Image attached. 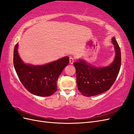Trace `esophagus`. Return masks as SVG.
<instances>
[{
    "label": "esophagus",
    "instance_id": "obj_1",
    "mask_svg": "<svg viewBox=\"0 0 134 134\" xmlns=\"http://www.w3.org/2000/svg\"><path fill=\"white\" fill-rule=\"evenodd\" d=\"M74 62V58L73 57H70V64H73Z\"/></svg>",
    "mask_w": 134,
    "mask_h": 134
}]
</instances>
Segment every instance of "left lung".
I'll list each match as a JSON object with an SVG mask.
<instances>
[{
	"label": "left lung",
	"mask_w": 134,
	"mask_h": 134,
	"mask_svg": "<svg viewBox=\"0 0 134 134\" xmlns=\"http://www.w3.org/2000/svg\"><path fill=\"white\" fill-rule=\"evenodd\" d=\"M112 41L116 55L109 66L94 67L81 59L74 63L77 88L84 96L92 97L104 93L108 90L116 81L121 67V50L115 37H112Z\"/></svg>",
	"instance_id": "obj_1"
}]
</instances>
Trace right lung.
I'll return each instance as SVG.
<instances>
[{
  "instance_id": "obj_1",
  "label": "right lung",
  "mask_w": 134,
  "mask_h": 134,
  "mask_svg": "<svg viewBox=\"0 0 134 134\" xmlns=\"http://www.w3.org/2000/svg\"><path fill=\"white\" fill-rule=\"evenodd\" d=\"M18 44L15 45L13 64L18 77L30 93L40 97H48L57 90V81L64 67L69 63L66 56L44 65L26 64L18 53Z\"/></svg>"
}]
</instances>
